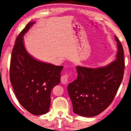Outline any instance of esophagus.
<instances>
[{
	"instance_id": "obj_1",
	"label": "esophagus",
	"mask_w": 131,
	"mask_h": 131,
	"mask_svg": "<svg viewBox=\"0 0 131 131\" xmlns=\"http://www.w3.org/2000/svg\"><path fill=\"white\" fill-rule=\"evenodd\" d=\"M69 77V74L67 73L63 74V75L61 77V82L62 84H66L67 83Z\"/></svg>"
}]
</instances>
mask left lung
I'll list each match as a JSON object with an SVG mask.
<instances>
[{
  "instance_id": "left-lung-1",
  "label": "left lung",
  "mask_w": 131,
  "mask_h": 131,
  "mask_svg": "<svg viewBox=\"0 0 131 131\" xmlns=\"http://www.w3.org/2000/svg\"><path fill=\"white\" fill-rule=\"evenodd\" d=\"M116 60L105 67L77 66L76 80L68 85L73 111L85 117L101 113L113 102L123 80L125 68L124 50L118 37Z\"/></svg>"
}]
</instances>
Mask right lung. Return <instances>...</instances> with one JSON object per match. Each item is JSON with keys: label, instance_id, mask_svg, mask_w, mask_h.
Instances as JSON below:
<instances>
[{"label": "right lung", "instance_id": "right-lung-1", "mask_svg": "<svg viewBox=\"0 0 131 131\" xmlns=\"http://www.w3.org/2000/svg\"><path fill=\"white\" fill-rule=\"evenodd\" d=\"M34 22L29 23L17 37L10 62V81L18 102L29 113H47L51 103V92L60 82L63 66L39 62L26 52L23 36Z\"/></svg>", "mask_w": 131, "mask_h": 131}]
</instances>
